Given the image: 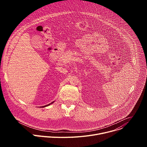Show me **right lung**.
Wrapping results in <instances>:
<instances>
[{"mask_svg": "<svg viewBox=\"0 0 147 147\" xmlns=\"http://www.w3.org/2000/svg\"><path fill=\"white\" fill-rule=\"evenodd\" d=\"M53 103V102H52L51 103H49V104H48V105H45V106H44V107H42L41 108H44V107H48V106H49V105H50L51 104H52V103Z\"/></svg>", "mask_w": 147, "mask_h": 147, "instance_id": "add662e5", "label": "right lung"}]
</instances>
